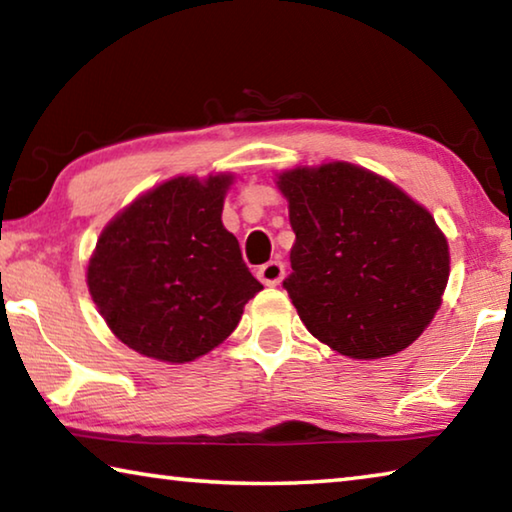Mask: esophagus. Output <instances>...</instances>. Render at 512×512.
Wrapping results in <instances>:
<instances>
[{"label": "esophagus", "mask_w": 512, "mask_h": 512, "mask_svg": "<svg viewBox=\"0 0 512 512\" xmlns=\"http://www.w3.org/2000/svg\"><path fill=\"white\" fill-rule=\"evenodd\" d=\"M257 277L262 280V284H266V287H277L284 277V264L277 262V259L266 262L257 268Z\"/></svg>", "instance_id": "1"}]
</instances>
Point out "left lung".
Here are the masks:
<instances>
[{
  "label": "left lung",
  "mask_w": 512,
  "mask_h": 512,
  "mask_svg": "<svg viewBox=\"0 0 512 512\" xmlns=\"http://www.w3.org/2000/svg\"><path fill=\"white\" fill-rule=\"evenodd\" d=\"M296 232L282 287L318 341L379 359L418 339L440 307L449 248L402 189L348 162L282 173Z\"/></svg>",
  "instance_id": "left-lung-1"
}]
</instances>
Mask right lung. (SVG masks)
Segmentation results:
<instances>
[{"label":"right lung","instance_id":"right-lung-1","mask_svg":"<svg viewBox=\"0 0 512 512\" xmlns=\"http://www.w3.org/2000/svg\"><path fill=\"white\" fill-rule=\"evenodd\" d=\"M230 176L173 178L128 205L101 232L88 287L112 334L169 363L228 339L264 287L221 212Z\"/></svg>","mask_w":512,"mask_h":512}]
</instances>
